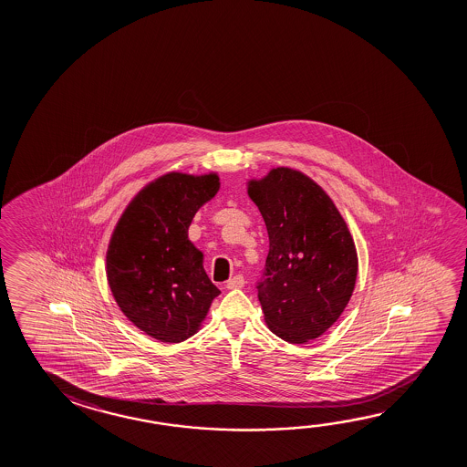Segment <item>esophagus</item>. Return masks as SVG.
Returning <instances> with one entry per match:
<instances>
[{
	"label": "esophagus",
	"instance_id": "1",
	"mask_svg": "<svg viewBox=\"0 0 467 467\" xmlns=\"http://www.w3.org/2000/svg\"><path fill=\"white\" fill-rule=\"evenodd\" d=\"M244 283V276L234 275L226 282V288H228V290H237V288H243Z\"/></svg>",
	"mask_w": 467,
	"mask_h": 467
}]
</instances>
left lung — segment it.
Listing matches in <instances>:
<instances>
[{
  "instance_id": "8db88e82",
  "label": "left lung",
  "mask_w": 467,
  "mask_h": 467,
  "mask_svg": "<svg viewBox=\"0 0 467 467\" xmlns=\"http://www.w3.org/2000/svg\"><path fill=\"white\" fill-rule=\"evenodd\" d=\"M268 233L257 282L268 329L290 344L322 336L350 301L358 259L352 234L329 195L299 171L272 169L249 182Z\"/></svg>"
}]
</instances>
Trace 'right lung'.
<instances>
[{"mask_svg":"<svg viewBox=\"0 0 467 467\" xmlns=\"http://www.w3.org/2000/svg\"><path fill=\"white\" fill-rule=\"evenodd\" d=\"M218 189L216 174L171 172L146 185L115 226L109 286L122 313L161 342L193 336L220 295L187 236L197 210Z\"/></svg>","mask_w":467,"mask_h":467,"instance_id":"1","label":"right lung"}]
</instances>
